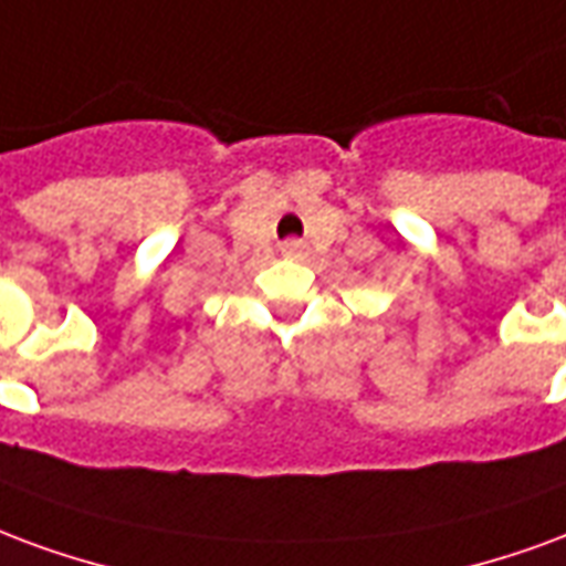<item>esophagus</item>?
Wrapping results in <instances>:
<instances>
[{"instance_id": "1", "label": "esophagus", "mask_w": 566, "mask_h": 566, "mask_svg": "<svg viewBox=\"0 0 566 566\" xmlns=\"http://www.w3.org/2000/svg\"><path fill=\"white\" fill-rule=\"evenodd\" d=\"M283 250H286V253H301V250H304V241H298V238H289V241L283 243Z\"/></svg>"}]
</instances>
